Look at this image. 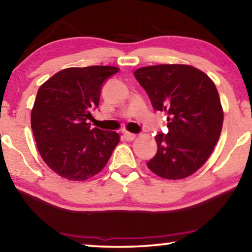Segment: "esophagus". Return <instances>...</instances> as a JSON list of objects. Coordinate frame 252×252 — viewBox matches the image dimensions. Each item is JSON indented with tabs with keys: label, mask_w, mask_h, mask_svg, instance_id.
Instances as JSON below:
<instances>
[{
	"label": "esophagus",
	"mask_w": 252,
	"mask_h": 252,
	"mask_svg": "<svg viewBox=\"0 0 252 252\" xmlns=\"http://www.w3.org/2000/svg\"><path fill=\"white\" fill-rule=\"evenodd\" d=\"M136 134L134 133H131V132H125L123 133V138L126 139V140H127V141H132V140H134V139H136Z\"/></svg>",
	"instance_id": "obj_1"
}]
</instances>
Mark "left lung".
<instances>
[{"mask_svg":"<svg viewBox=\"0 0 252 252\" xmlns=\"http://www.w3.org/2000/svg\"><path fill=\"white\" fill-rule=\"evenodd\" d=\"M133 74L153 107L168 115V132L156 136L157 153L148 168L167 180L192 175L209 158L222 132L224 113L215 84L187 64L144 66Z\"/></svg>","mask_w":252,"mask_h":252,"instance_id":"left-lung-1","label":"left lung"}]
</instances>
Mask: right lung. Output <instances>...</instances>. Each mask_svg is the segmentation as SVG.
Instances as JSON below:
<instances>
[{"mask_svg":"<svg viewBox=\"0 0 252 252\" xmlns=\"http://www.w3.org/2000/svg\"><path fill=\"white\" fill-rule=\"evenodd\" d=\"M120 69L110 65L67 67L40 86L32 110V129L47 166L69 181L99 173L120 141L115 131L90 127L103 82Z\"/></svg>","mask_w":252,"mask_h":252,"instance_id":"add662e5","label":"right lung"}]
</instances>
